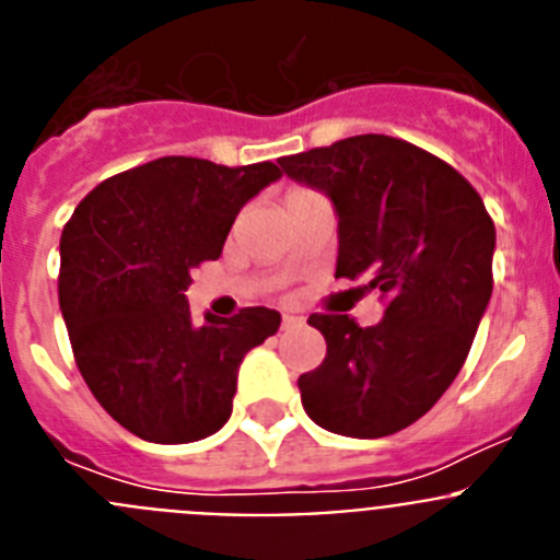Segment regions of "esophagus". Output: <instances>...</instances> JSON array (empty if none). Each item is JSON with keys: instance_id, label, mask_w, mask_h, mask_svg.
<instances>
[{"instance_id": "34e87169", "label": "esophagus", "mask_w": 560, "mask_h": 560, "mask_svg": "<svg viewBox=\"0 0 560 560\" xmlns=\"http://www.w3.org/2000/svg\"><path fill=\"white\" fill-rule=\"evenodd\" d=\"M303 323V316H294V314H283V330L296 328V325Z\"/></svg>"}]
</instances>
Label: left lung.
Masks as SVG:
<instances>
[{
	"mask_svg": "<svg viewBox=\"0 0 560 560\" xmlns=\"http://www.w3.org/2000/svg\"><path fill=\"white\" fill-rule=\"evenodd\" d=\"M280 167L334 201L336 277H368L387 300L370 328L311 314L328 353L296 381L305 412L348 438L400 432L438 404L471 350L493 291L491 215L448 162L384 133L283 156Z\"/></svg>",
	"mask_w": 560,
	"mask_h": 560,
	"instance_id": "left-lung-1",
	"label": "left lung"
}]
</instances>
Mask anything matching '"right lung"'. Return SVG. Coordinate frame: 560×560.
Here are the masks:
<instances>
[{"mask_svg":"<svg viewBox=\"0 0 560 560\" xmlns=\"http://www.w3.org/2000/svg\"><path fill=\"white\" fill-rule=\"evenodd\" d=\"M275 162L162 156L101 182L61 232L58 303L86 387L148 443H192L230 420L237 368L280 328L271 308L192 325L190 271L224 249Z\"/></svg>","mask_w":560,"mask_h":560,"instance_id":"obj_1","label":"right lung"}]
</instances>
